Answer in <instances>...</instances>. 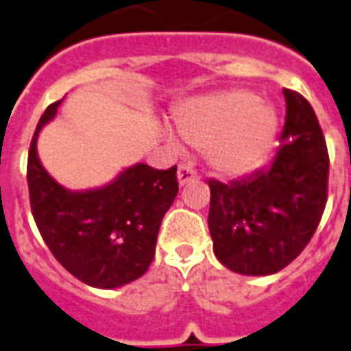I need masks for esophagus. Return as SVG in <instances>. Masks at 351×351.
I'll return each instance as SVG.
<instances>
[{"instance_id": "34e87169", "label": "esophagus", "mask_w": 351, "mask_h": 351, "mask_svg": "<svg viewBox=\"0 0 351 351\" xmlns=\"http://www.w3.org/2000/svg\"><path fill=\"white\" fill-rule=\"evenodd\" d=\"M196 176H198V171L194 169L193 166H189V164H180L178 166V182H180V185L189 184Z\"/></svg>"}]
</instances>
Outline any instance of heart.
Segmentation results:
<instances>
[{"label": "heart", "mask_w": 351, "mask_h": 351, "mask_svg": "<svg viewBox=\"0 0 351 351\" xmlns=\"http://www.w3.org/2000/svg\"><path fill=\"white\" fill-rule=\"evenodd\" d=\"M175 125L185 143L206 148L221 175H246L266 158L276 134L275 110L243 89L189 99L175 110Z\"/></svg>", "instance_id": "heart-1"}]
</instances>
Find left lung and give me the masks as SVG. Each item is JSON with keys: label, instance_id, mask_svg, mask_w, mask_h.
<instances>
[{"label": "left lung", "instance_id": "8db88e82", "mask_svg": "<svg viewBox=\"0 0 351 351\" xmlns=\"http://www.w3.org/2000/svg\"><path fill=\"white\" fill-rule=\"evenodd\" d=\"M285 125L271 166L223 184L208 180V230L223 266L273 275L305 250L328 198V149L316 112L284 89Z\"/></svg>", "mask_w": 351, "mask_h": 351}]
</instances>
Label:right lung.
I'll use <instances>...</instances> for the list:
<instances>
[{
  "mask_svg": "<svg viewBox=\"0 0 351 351\" xmlns=\"http://www.w3.org/2000/svg\"><path fill=\"white\" fill-rule=\"evenodd\" d=\"M62 99L37 123L28 152V191L44 243L78 280L99 289L137 280L155 257L162 217L178 193L176 166L128 167L107 187L71 193L53 180L37 157V135Z\"/></svg>",
  "mask_w": 351,
  "mask_h": 351,
  "instance_id": "obj_1",
  "label": "right lung"
}]
</instances>
